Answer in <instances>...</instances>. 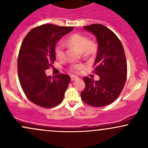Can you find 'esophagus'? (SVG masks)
<instances>
[{
    "mask_svg": "<svg viewBox=\"0 0 148 148\" xmlns=\"http://www.w3.org/2000/svg\"><path fill=\"white\" fill-rule=\"evenodd\" d=\"M77 79H79V77H78V76H71V80H72V81H75V80H77Z\"/></svg>",
    "mask_w": 148,
    "mask_h": 148,
    "instance_id": "1",
    "label": "esophagus"
}]
</instances>
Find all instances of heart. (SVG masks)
<instances>
[{"mask_svg":"<svg viewBox=\"0 0 148 148\" xmlns=\"http://www.w3.org/2000/svg\"><path fill=\"white\" fill-rule=\"evenodd\" d=\"M66 45L69 47H74L81 51V53L85 57L90 56L96 51V45L92 41L88 40V37L81 34H73L65 40ZM55 54L60 60L64 58V49L62 44H58L55 47ZM72 70L77 72L82 68V65L79 64H73Z\"/></svg>","mask_w":148,"mask_h":148,"instance_id":"b5f03b06","label":"heart"}]
</instances>
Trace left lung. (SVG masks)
<instances>
[{"mask_svg": "<svg viewBox=\"0 0 148 148\" xmlns=\"http://www.w3.org/2000/svg\"><path fill=\"white\" fill-rule=\"evenodd\" d=\"M84 28L96 37L97 54L95 62L99 81L84 77L86 88L81 99L94 107H101L115 101L123 90L127 74V60L121 42L104 25L92 24Z\"/></svg>", "mask_w": 148, "mask_h": 148, "instance_id": "left-lung-1", "label": "left lung"}]
</instances>
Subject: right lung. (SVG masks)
<instances>
[{
  "label": "right lung",
  "instance_id": "obj_1",
  "mask_svg": "<svg viewBox=\"0 0 148 148\" xmlns=\"http://www.w3.org/2000/svg\"><path fill=\"white\" fill-rule=\"evenodd\" d=\"M73 27L44 24L32 29L22 42L17 67L20 84L30 101L44 108L62 102L70 82V76L61 74L55 77L45 71L56 60V45L70 33Z\"/></svg>",
  "mask_w": 148,
  "mask_h": 148
}]
</instances>
